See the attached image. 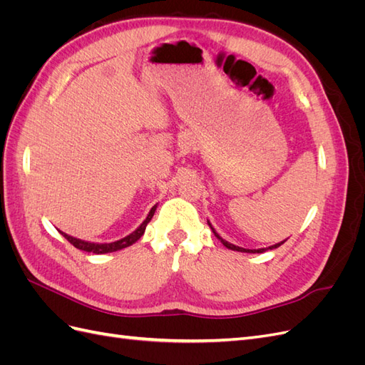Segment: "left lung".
Masks as SVG:
<instances>
[{"label":"left lung","instance_id":"left-lung-1","mask_svg":"<svg viewBox=\"0 0 365 365\" xmlns=\"http://www.w3.org/2000/svg\"><path fill=\"white\" fill-rule=\"evenodd\" d=\"M210 228H212L213 230V233H215V236L220 240V242H222V244L227 247V248H230V250H233V251H240V252H264V251H268V250H272V248H279L282 244H284V240L283 242H280V244H275V245H272V247H269V248H260V250H245V248H240V247H236V245H233V244H228V242L227 240H224L222 237H220L217 233H216V231H215V228L212 227V225H210Z\"/></svg>","mask_w":365,"mask_h":365}]
</instances>
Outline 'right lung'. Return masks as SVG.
I'll return each instance as SVG.
<instances>
[{
    "label": "right lung",
    "mask_w": 365,
    "mask_h": 365,
    "mask_svg": "<svg viewBox=\"0 0 365 365\" xmlns=\"http://www.w3.org/2000/svg\"><path fill=\"white\" fill-rule=\"evenodd\" d=\"M155 208L157 207H152V210L149 212L148 217L145 219V222H143L134 233H130L129 236L120 239L117 242H111V244H91V242H85V240H81V239H76V237H71L65 233H61L63 235V237L67 239L70 244L73 247H76L77 250H82V251H86V252H94V254H106V252H114V251H118V250H123L132 244H135V242L145 235V230H146V225L149 224V220L152 219L153 213H155Z\"/></svg>",
    "instance_id": "1"
}]
</instances>
